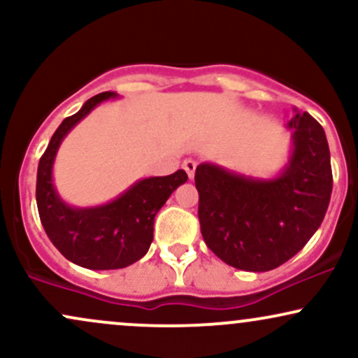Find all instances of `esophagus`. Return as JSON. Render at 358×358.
<instances>
[{"mask_svg": "<svg viewBox=\"0 0 358 358\" xmlns=\"http://www.w3.org/2000/svg\"><path fill=\"white\" fill-rule=\"evenodd\" d=\"M183 168H185V171H187L188 178H193V176H195V170H196V162L192 158H187L183 162Z\"/></svg>", "mask_w": 358, "mask_h": 358, "instance_id": "34e87169", "label": "esophagus"}]
</instances>
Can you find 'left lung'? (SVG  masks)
Listing matches in <instances>:
<instances>
[{
  "mask_svg": "<svg viewBox=\"0 0 358 358\" xmlns=\"http://www.w3.org/2000/svg\"><path fill=\"white\" fill-rule=\"evenodd\" d=\"M291 151L271 178L200 163L195 171L205 244L225 264L264 273L285 264L318 231L330 203V148L318 121L298 113L287 121Z\"/></svg>",
  "mask_w": 358,
  "mask_h": 358,
  "instance_id": "obj_1",
  "label": "left lung"
}]
</instances>
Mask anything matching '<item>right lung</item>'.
<instances>
[{"instance_id":"1","label":"right lung","mask_w":358,"mask_h":358,"mask_svg":"<svg viewBox=\"0 0 358 358\" xmlns=\"http://www.w3.org/2000/svg\"><path fill=\"white\" fill-rule=\"evenodd\" d=\"M117 97L116 92L97 94L73 116L65 117L40 158L36 173V205L48 239L65 259L94 271L126 268L145 256L153 242L156 213L188 180L183 170L141 178L96 207H73L62 199L53 183V163L62 141L101 102Z\"/></svg>"}]
</instances>
